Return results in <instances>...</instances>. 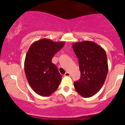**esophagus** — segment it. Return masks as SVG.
I'll return each instance as SVG.
<instances>
[{
  "instance_id": "esophagus-1",
  "label": "esophagus",
  "mask_w": 125,
  "mask_h": 125,
  "mask_svg": "<svg viewBox=\"0 0 125 125\" xmlns=\"http://www.w3.org/2000/svg\"><path fill=\"white\" fill-rule=\"evenodd\" d=\"M64 76L65 77H69L70 76V74L69 73H68V72H66V73H65V74H64Z\"/></svg>"
}]
</instances>
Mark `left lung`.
Returning <instances> with one entry per match:
<instances>
[{"mask_svg": "<svg viewBox=\"0 0 125 125\" xmlns=\"http://www.w3.org/2000/svg\"><path fill=\"white\" fill-rule=\"evenodd\" d=\"M79 59L81 77L74 83L76 91L90 97L100 91L108 72L107 55L103 48L92 41L75 42L72 45Z\"/></svg>", "mask_w": 125, "mask_h": 125, "instance_id": "obj_1", "label": "left lung"}]
</instances>
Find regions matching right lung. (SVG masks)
I'll list each match as a JSON object with an SVG mask.
<instances>
[{
    "label": "right lung",
    "mask_w": 125,
    "mask_h": 125,
    "mask_svg": "<svg viewBox=\"0 0 125 125\" xmlns=\"http://www.w3.org/2000/svg\"><path fill=\"white\" fill-rule=\"evenodd\" d=\"M65 45V42H53L42 39L30 46L24 62L26 79L34 91L46 97L55 91L62 75L51 60Z\"/></svg>",
    "instance_id": "right-lung-1"
}]
</instances>
